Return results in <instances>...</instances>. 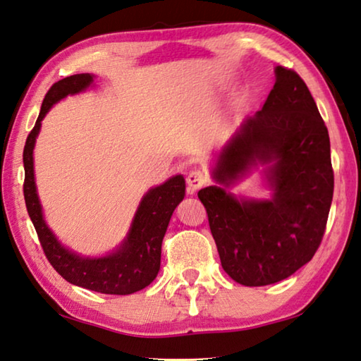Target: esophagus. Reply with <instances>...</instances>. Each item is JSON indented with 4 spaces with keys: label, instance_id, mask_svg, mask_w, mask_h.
<instances>
[{
    "label": "esophagus",
    "instance_id": "34e87169",
    "mask_svg": "<svg viewBox=\"0 0 361 361\" xmlns=\"http://www.w3.org/2000/svg\"><path fill=\"white\" fill-rule=\"evenodd\" d=\"M208 181V175L205 172H202V170H191L188 175L186 178V183H188V191L189 192H195L197 189L203 188L207 185Z\"/></svg>",
    "mask_w": 361,
    "mask_h": 361
}]
</instances>
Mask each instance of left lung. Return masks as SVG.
I'll return each instance as SVG.
<instances>
[{
  "instance_id": "8db88e82",
  "label": "left lung",
  "mask_w": 361,
  "mask_h": 361,
  "mask_svg": "<svg viewBox=\"0 0 361 361\" xmlns=\"http://www.w3.org/2000/svg\"><path fill=\"white\" fill-rule=\"evenodd\" d=\"M274 72L264 107L246 118L213 170L228 187L254 163H271L274 197L237 200L221 186L199 191L222 268L247 287L279 283L314 257L335 188L329 130L310 90L295 71Z\"/></svg>"
}]
</instances>
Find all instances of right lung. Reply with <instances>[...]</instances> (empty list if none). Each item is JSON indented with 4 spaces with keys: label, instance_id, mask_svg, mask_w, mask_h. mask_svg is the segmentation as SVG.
Instances as JSON below:
<instances>
[{
    "label": "right lung",
    "instance_id": "obj_1",
    "mask_svg": "<svg viewBox=\"0 0 361 361\" xmlns=\"http://www.w3.org/2000/svg\"><path fill=\"white\" fill-rule=\"evenodd\" d=\"M91 74L69 75L51 85L41 106L35 128L23 148L25 183L23 195L28 214L35 226L44 254L51 267L68 281L83 289L109 293L129 295L145 289L158 276L161 267V246L173 209L185 197V178L172 176L164 185L156 186L143 195L130 224L128 237L115 252L106 257H82L64 247L47 227L42 216L35 183L32 149L41 129V121L54 104L68 94H77L93 83Z\"/></svg>",
    "mask_w": 361,
    "mask_h": 361
}]
</instances>
